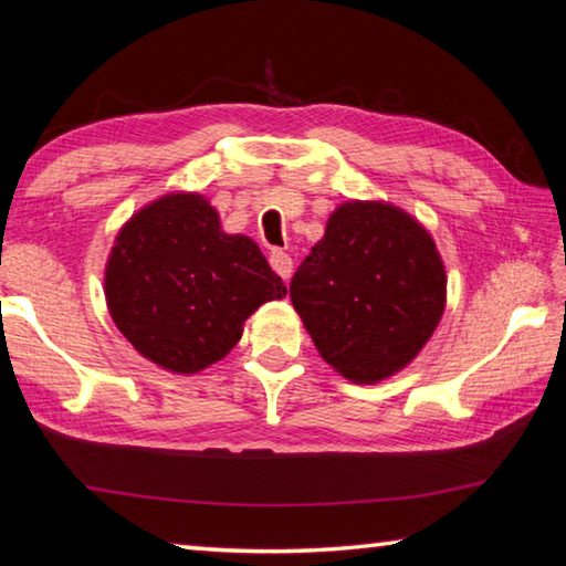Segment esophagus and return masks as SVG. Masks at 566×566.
<instances>
[{"mask_svg":"<svg viewBox=\"0 0 566 566\" xmlns=\"http://www.w3.org/2000/svg\"><path fill=\"white\" fill-rule=\"evenodd\" d=\"M270 264H272V270L282 276V280L286 282L292 276V270H294V264H292V256L290 254H284V252H272L270 254Z\"/></svg>","mask_w":566,"mask_h":566,"instance_id":"1","label":"esophagus"}]
</instances>
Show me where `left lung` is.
<instances>
[{"mask_svg": "<svg viewBox=\"0 0 566 566\" xmlns=\"http://www.w3.org/2000/svg\"><path fill=\"white\" fill-rule=\"evenodd\" d=\"M290 296L322 359L354 385L397 375L432 337L447 272L432 234L387 202L339 205Z\"/></svg>", "mask_w": 566, "mask_h": 566, "instance_id": "1", "label": "left lung"}]
</instances>
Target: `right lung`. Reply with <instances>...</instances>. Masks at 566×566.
Wrapping results in <instances>:
<instances>
[{"label":"right lung","mask_w":566,"mask_h":566,"mask_svg":"<svg viewBox=\"0 0 566 566\" xmlns=\"http://www.w3.org/2000/svg\"><path fill=\"white\" fill-rule=\"evenodd\" d=\"M284 294L254 239L222 232L217 209L195 191L165 195L132 214L104 270L117 329L175 375L227 357L244 322Z\"/></svg>","instance_id":"right-lung-1"}]
</instances>
